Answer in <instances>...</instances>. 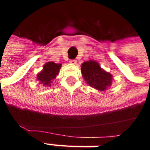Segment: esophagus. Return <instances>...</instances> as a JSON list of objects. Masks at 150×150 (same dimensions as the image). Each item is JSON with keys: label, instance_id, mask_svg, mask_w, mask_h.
I'll list each match as a JSON object with an SVG mask.
<instances>
[{"label": "esophagus", "instance_id": "obj_1", "mask_svg": "<svg viewBox=\"0 0 150 150\" xmlns=\"http://www.w3.org/2000/svg\"><path fill=\"white\" fill-rule=\"evenodd\" d=\"M69 62H70L71 64H72V65H75V64H77V63H78V61L75 60V59H72V60L69 61Z\"/></svg>", "mask_w": 150, "mask_h": 150}]
</instances>
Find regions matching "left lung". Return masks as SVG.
Returning <instances> with one entry per match:
<instances>
[{
	"instance_id": "left-lung-1",
	"label": "left lung",
	"mask_w": 150,
	"mask_h": 150,
	"mask_svg": "<svg viewBox=\"0 0 150 150\" xmlns=\"http://www.w3.org/2000/svg\"><path fill=\"white\" fill-rule=\"evenodd\" d=\"M81 72L86 83L98 91H105L112 85V74L102 69L95 61L84 62L81 66Z\"/></svg>"
}]
</instances>
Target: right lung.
<instances>
[{
  "label": "right lung",
  "instance_id": "obj_1",
  "mask_svg": "<svg viewBox=\"0 0 150 150\" xmlns=\"http://www.w3.org/2000/svg\"><path fill=\"white\" fill-rule=\"evenodd\" d=\"M62 64L55 63L53 62H48L45 63L43 69L40 72L37 76V78L39 83L43 86H51L52 80L54 79L58 75Z\"/></svg>",
  "mask_w": 150,
  "mask_h": 150
}]
</instances>
